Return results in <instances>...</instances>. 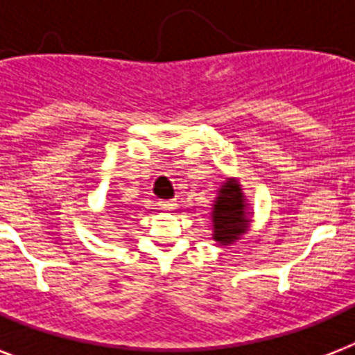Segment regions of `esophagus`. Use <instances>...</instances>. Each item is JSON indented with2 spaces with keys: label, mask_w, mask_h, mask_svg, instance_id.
Listing matches in <instances>:
<instances>
[{
  "label": "esophagus",
  "mask_w": 355,
  "mask_h": 355,
  "mask_svg": "<svg viewBox=\"0 0 355 355\" xmlns=\"http://www.w3.org/2000/svg\"><path fill=\"white\" fill-rule=\"evenodd\" d=\"M158 206H160L164 211H173L175 208H177V200H160Z\"/></svg>",
  "instance_id": "34e87169"
}]
</instances>
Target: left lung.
<instances>
[{"instance_id": "left-lung-1", "label": "left lung", "mask_w": 355, "mask_h": 355, "mask_svg": "<svg viewBox=\"0 0 355 355\" xmlns=\"http://www.w3.org/2000/svg\"><path fill=\"white\" fill-rule=\"evenodd\" d=\"M250 208L243 188L236 177H228L217 189V197L211 205V239L219 247H228L239 241L250 228Z\"/></svg>"}]
</instances>
